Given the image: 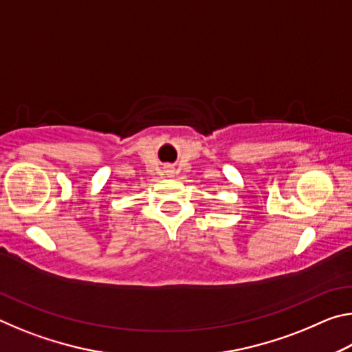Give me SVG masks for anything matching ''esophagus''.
I'll return each instance as SVG.
<instances>
[{"instance_id":"esophagus-1","label":"esophagus","mask_w":352,"mask_h":352,"mask_svg":"<svg viewBox=\"0 0 352 352\" xmlns=\"http://www.w3.org/2000/svg\"><path fill=\"white\" fill-rule=\"evenodd\" d=\"M168 172H169V170H168Z\"/></svg>"}]
</instances>
